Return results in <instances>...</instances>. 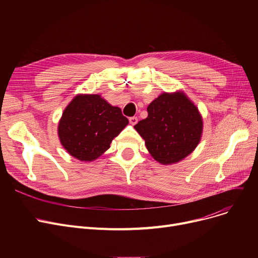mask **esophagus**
<instances>
[{"label":"esophagus","instance_id":"obj_1","mask_svg":"<svg viewBox=\"0 0 258 258\" xmlns=\"http://www.w3.org/2000/svg\"><path fill=\"white\" fill-rule=\"evenodd\" d=\"M130 123L132 124V125H135V124H136L137 123V122H138V118L137 117H130Z\"/></svg>","mask_w":258,"mask_h":258}]
</instances>
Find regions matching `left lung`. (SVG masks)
<instances>
[{"label": "left lung", "mask_w": 258, "mask_h": 258, "mask_svg": "<svg viewBox=\"0 0 258 258\" xmlns=\"http://www.w3.org/2000/svg\"><path fill=\"white\" fill-rule=\"evenodd\" d=\"M147 118L134 127L159 163H177L195 151L202 137L203 120L183 92L162 93L147 106Z\"/></svg>", "instance_id": "obj_1"}]
</instances>
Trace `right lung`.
<instances>
[{"label": "right lung", "mask_w": 258, "mask_h": 258, "mask_svg": "<svg viewBox=\"0 0 258 258\" xmlns=\"http://www.w3.org/2000/svg\"><path fill=\"white\" fill-rule=\"evenodd\" d=\"M128 124L120 107L97 94H79L68 104L58 123L64 150L80 161H94L110 148L112 140Z\"/></svg>", "instance_id": "obj_1"}]
</instances>
